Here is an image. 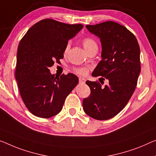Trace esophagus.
<instances>
[{"label":"esophagus","instance_id":"1","mask_svg":"<svg viewBox=\"0 0 156 156\" xmlns=\"http://www.w3.org/2000/svg\"><path fill=\"white\" fill-rule=\"evenodd\" d=\"M86 80L83 78H79V83H85Z\"/></svg>","mask_w":156,"mask_h":156}]
</instances>
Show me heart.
<instances>
[{
  "instance_id": "1",
  "label": "heart",
  "mask_w": 156,
  "mask_h": 156,
  "mask_svg": "<svg viewBox=\"0 0 156 156\" xmlns=\"http://www.w3.org/2000/svg\"><path fill=\"white\" fill-rule=\"evenodd\" d=\"M83 47L85 49V50L87 51L90 50V49L94 48V47H97V44L94 39L91 38H85L83 40ZM70 48V44H67L66 49H65V52H68L69 49ZM76 73L78 74H80V75H85L87 73V69L84 68V67H80V68H76L74 69Z\"/></svg>"
}]
</instances>
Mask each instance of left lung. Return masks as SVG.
Instances as JSON below:
<instances>
[{
	"mask_svg": "<svg viewBox=\"0 0 156 156\" xmlns=\"http://www.w3.org/2000/svg\"><path fill=\"white\" fill-rule=\"evenodd\" d=\"M86 28L101 43V60L92 76H99V81L108 79V85L103 87L99 82L86 81L91 92L83 99V109L92 118L108 120L118 114L133 94L141 71L140 48L134 35L117 22L108 21Z\"/></svg>",
	"mask_w": 156,
	"mask_h": 156,
	"instance_id": "1",
	"label": "left lung"
}]
</instances>
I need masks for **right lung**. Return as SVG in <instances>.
<instances>
[{
  "instance_id": "right-lung-1",
  "label": "right lung",
  "mask_w": 156,
  "mask_h": 156,
  "mask_svg": "<svg viewBox=\"0 0 156 156\" xmlns=\"http://www.w3.org/2000/svg\"><path fill=\"white\" fill-rule=\"evenodd\" d=\"M83 28L80 24L45 19L30 28L21 40L15 78L22 100L33 115L43 118L57 115L78 83L74 74H62L57 78L49 68L63 59L69 40Z\"/></svg>"
}]
</instances>
